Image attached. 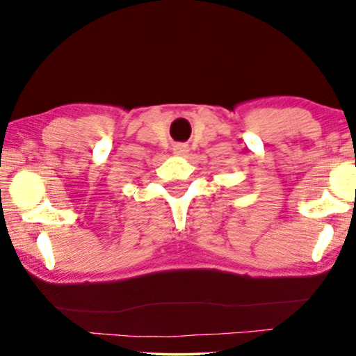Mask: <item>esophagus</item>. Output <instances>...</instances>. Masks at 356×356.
Listing matches in <instances>:
<instances>
[{"label": "esophagus", "instance_id": "obj_1", "mask_svg": "<svg viewBox=\"0 0 356 356\" xmlns=\"http://www.w3.org/2000/svg\"><path fill=\"white\" fill-rule=\"evenodd\" d=\"M188 150H189L188 144H175L173 145V154H177V155H186Z\"/></svg>", "mask_w": 356, "mask_h": 356}]
</instances>
